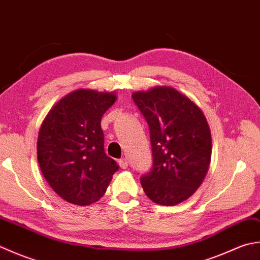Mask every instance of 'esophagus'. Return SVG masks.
<instances>
[{
    "instance_id": "esophagus-1",
    "label": "esophagus",
    "mask_w": 260,
    "mask_h": 260,
    "mask_svg": "<svg viewBox=\"0 0 260 260\" xmlns=\"http://www.w3.org/2000/svg\"><path fill=\"white\" fill-rule=\"evenodd\" d=\"M118 164L121 169H127V167H128V162H127V158H125V157L120 158L118 161Z\"/></svg>"
}]
</instances>
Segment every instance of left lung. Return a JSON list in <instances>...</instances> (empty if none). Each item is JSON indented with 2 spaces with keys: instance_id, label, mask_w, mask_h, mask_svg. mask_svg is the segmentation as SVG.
Returning a JSON list of instances; mask_svg holds the SVG:
<instances>
[{
  "instance_id": "left-lung-1",
  "label": "left lung",
  "mask_w": 260,
  "mask_h": 260,
  "mask_svg": "<svg viewBox=\"0 0 260 260\" xmlns=\"http://www.w3.org/2000/svg\"><path fill=\"white\" fill-rule=\"evenodd\" d=\"M132 98L150 129L153 164L141 176L145 194L175 206L190 198L211 159V133L201 109L172 87L137 91Z\"/></svg>"
}]
</instances>
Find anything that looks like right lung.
<instances>
[{
  "label": "right lung",
  "mask_w": 260,
  "mask_h": 260,
  "mask_svg": "<svg viewBox=\"0 0 260 260\" xmlns=\"http://www.w3.org/2000/svg\"><path fill=\"white\" fill-rule=\"evenodd\" d=\"M115 93L80 89L48 113L39 132L38 162L52 190L67 202L98 201L119 169L106 155L101 120Z\"/></svg>",
  "instance_id": "add662e5"
}]
</instances>
